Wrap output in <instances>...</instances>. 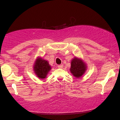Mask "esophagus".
<instances>
[{
	"label": "esophagus",
	"instance_id": "obj_1",
	"mask_svg": "<svg viewBox=\"0 0 120 120\" xmlns=\"http://www.w3.org/2000/svg\"><path fill=\"white\" fill-rule=\"evenodd\" d=\"M63 67H64V65H63V64L58 65V67L59 68H62Z\"/></svg>",
	"mask_w": 120,
	"mask_h": 120
}]
</instances>
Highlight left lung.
I'll use <instances>...</instances> for the list:
<instances>
[{"mask_svg":"<svg viewBox=\"0 0 120 120\" xmlns=\"http://www.w3.org/2000/svg\"><path fill=\"white\" fill-rule=\"evenodd\" d=\"M87 66L82 60L76 57L72 59L70 71L73 76L76 78H80L85 74Z\"/></svg>","mask_w":120,"mask_h":120,"instance_id":"obj_1","label":"left lung"}]
</instances>
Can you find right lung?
I'll use <instances>...</instances> for the list:
<instances>
[{
  "label": "right lung",
  "instance_id": "1",
  "mask_svg": "<svg viewBox=\"0 0 120 120\" xmlns=\"http://www.w3.org/2000/svg\"><path fill=\"white\" fill-rule=\"evenodd\" d=\"M33 69L38 77L43 79L46 77L49 72L51 69V67L49 64L48 61L38 57L34 63Z\"/></svg>",
  "mask_w": 120,
  "mask_h": 120
}]
</instances>
